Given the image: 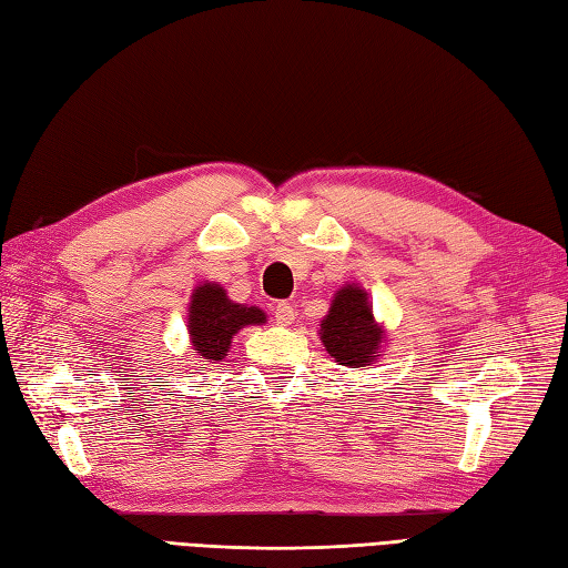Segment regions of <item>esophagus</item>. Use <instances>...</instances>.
Here are the masks:
<instances>
[{
    "label": "esophagus",
    "instance_id": "34e87169",
    "mask_svg": "<svg viewBox=\"0 0 568 568\" xmlns=\"http://www.w3.org/2000/svg\"><path fill=\"white\" fill-rule=\"evenodd\" d=\"M273 316H275V324L290 326L295 322V310L293 305H287V302H278V305L273 307Z\"/></svg>",
    "mask_w": 568,
    "mask_h": 568
}]
</instances>
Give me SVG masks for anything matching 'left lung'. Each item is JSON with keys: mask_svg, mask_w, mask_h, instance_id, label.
Listing matches in <instances>:
<instances>
[{"mask_svg": "<svg viewBox=\"0 0 568 568\" xmlns=\"http://www.w3.org/2000/svg\"><path fill=\"white\" fill-rule=\"evenodd\" d=\"M322 341L332 358L346 367H365L375 361L382 328L373 320V307L358 285L341 287L332 310L322 322Z\"/></svg>", "mask_w": 568, "mask_h": 568, "instance_id": "1", "label": "left lung"}]
</instances>
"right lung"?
I'll use <instances>...</instances> for the list:
<instances>
[{
	"label": "right lung",
	"instance_id": "add662e5",
	"mask_svg": "<svg viewBox=\"0 0 568 568\" xmlns=\"http://www.w3.org/2000/svg\"><path fill=\"white\" fill-rule=\"evenodd\" d=\"M263 322H266V314L256 307L236 305L215 283L195 287L189 305L191 341L195 353L205 361H222L240 328Z\"/></svg>",
	"mask_w": 568,
	"mask_h": 568
}]
</instances>
